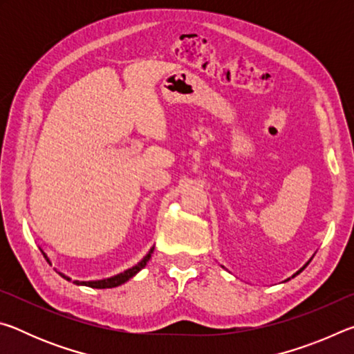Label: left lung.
Returning <instances> with one entry per match:
<instances>
[{
    "mask_svg": "<svg viewBox=\"0 0 354 354\" xmlns=\"http://www.w3.org/2000/svg\"><path fill=\"white\" fill-rule=\"evenodd\" d=\"M308 263H309V262H308ZM308 263H306V266H308ZM306 266H304V267H303V268H299V270H298V272H297V273H295V274H298V273H299V272H303V270H304V268H306Z\"/></svg>",
    "mask_w": 354,
    "mask_h": 354,
    "instance_id": "8db88e82",
    "label": "left lung"
}]
</instances>
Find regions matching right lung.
I'll list each match as a JSON object with an SVG mask.
<instances>
[{
  "label": "right lung",
  "instance_id": "right-lung-1",
  "mask_svg": "<svg viewBox=\"0 0 354 354\" xmlns=\"http://www.w3.org/2000/svg\"><path fill=\"white\" fill-rule=\"evenodd\" d=\"M153 250H154V247L148 251V254H147L145 257H143V259H142L139 263H136L134 267L128 268V270H124L123 273H118V274H115V277H112V278H107V279H100V281H73V283H75V284H77V286H87V287H93V289H112V287L122 286V284L127 283V281H129L131 278H133L134 274L139 273V272L142 270V268L147 266V262L149 261V257H151ZM41 253H44V251H41ZM44 257H45V259H46L48 262H50V259H48V256H46L45 253H44ZM59 274H61V277H62L64 279L71 281V278L65 277L64 273L59 272Z\"/></svg>",
  "mask_w": 354,
  "mask_h": 354
}]
</instances>
